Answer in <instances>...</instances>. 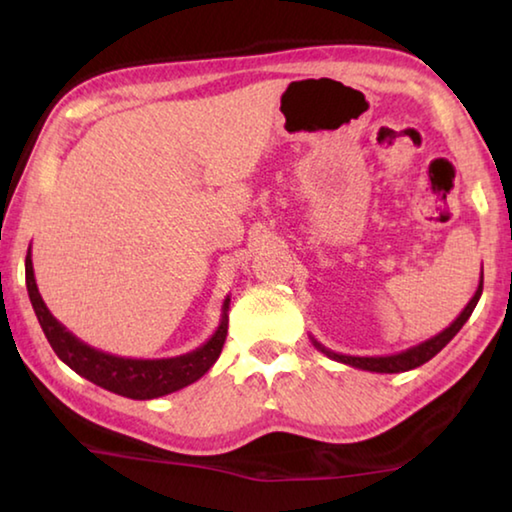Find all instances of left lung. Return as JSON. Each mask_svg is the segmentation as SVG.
Masks as SVG:
<instances>
[{"label":"left lung","instance_id":"8db88e82","mask_svg":"<svg viewBox=\"0 0 512 512\" xmlns=\"http://www.w3.org/2000/svg\"><path fill=\"white\" fill-rule=\"evenodd\" d=\"M481 291H483V268H481V280H479V287H476L472 300L467 302L465 309L458 314V318L454 320L452 325L445 327L443 332L431 336V339L422 341L418 345H413L409 350H402V352H395V354H381V357H352V354H339L334 350L325 348L323 343H318L314 336H311V343H314V348L320 350L325 354V357L345 363V366H352V368H359V370H368V372H406V370H413L422 366V363H427L429 359L436 357V354L445 348V345L454 339V336L461 332V327L467 323V318L472 316V311L476 307V302L481 298Z\"/></svg>","mask_w":512,"mask_h":512}]
</instances>
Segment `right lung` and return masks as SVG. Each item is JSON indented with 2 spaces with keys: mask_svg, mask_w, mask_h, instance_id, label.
<instances>
[{
  "mask_svg": "<svg viewBox=\"0 0 512 512\" xmlns=\"http://www.w3.org/2000/svg\"><path fill=\"white\" fill-rule=\"evenodd\" d=\"M24 271H27V291L33 311H36L42 332H45L58 359L67 363L74 372H79L81 377L90 379L92 384L106 388L110 393L131 397V400H155V397L176 393L180 388L201 379L214 366V361L219 359L223 350L225 334H228L230 296L223 300L219 327L214 329V334L201 348L169 359H128L92 348V345L76 339L58 318H54L38 291L31 248L27 253V262H24Z\"/></svg>",
  "mask_w": 512,
  "mask_h": 512,
  "instance_id": "right-lung-1",
  "label": "right lung"
}]
</instances>
